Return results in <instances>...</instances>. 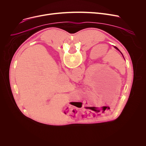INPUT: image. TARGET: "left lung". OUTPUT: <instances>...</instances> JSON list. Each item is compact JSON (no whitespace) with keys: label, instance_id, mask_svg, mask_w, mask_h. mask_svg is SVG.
Instances as JSON below:
<instances>
[{"label":"left lung","instance_id":"left-lung-1","mask_svg":"<svg viewBox=\"0 0 146 146\" xmlns=\"http://www.w3.org/2000/svg\"><path fill=\"white\" fill-rule=\"evenodd\" d=\"M115 47V48H116L117 50H118V51H119V49H118V48L117 47ZM121 54H122V53H121ZM122 56H123V55H122ZM123 57H124V56H123Z\"/></svg>","mask_w":146,"mask_h":146}]
</instances>
